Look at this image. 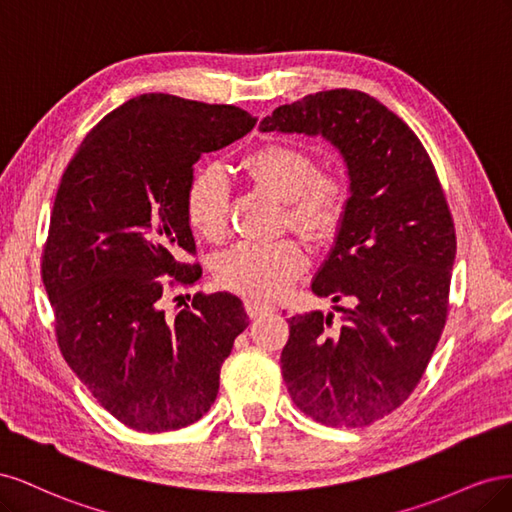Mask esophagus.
I'll return each mask as SVG.
<instances>
[{
	"label": "esophagus",
	"instance_id": "esophagus-1",
	"mask_svg": "<svg viewBox=\"0 0 512 512\" xmlns=\"http://www.w3.org/2000/svg\"><path fill=\"white\" fill-rule=\"evenodd\" d=\"M245 309H247V316H250V318H260V316L275 312V305H269L265 301H256V299H247Z\"/></svg>",
	"mask_w": 512,
	"mask_h": 512
}]
</instances>
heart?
<instances>
[{"label": "heart", "mask_w": 512, "mask_h": 512, "mask_svg": "<svg viewBox=\"0 0 512 512\" xmlns=\"http://www.w3.org/2000/svg\"><path fill=\"white\" fill-rule=\"evenodd\" d=\"M241 168L260 185L286 200L288 224L312 241L331 239L342 226L350 200L346 177L318 170L309 149L269 141L247 151ZM185 218L190 228L209 241H218L228 224V183L220 168L200 166L185 185ZM305 269V254L290 239L239 241L215 260L218 282L254 299L284 294Z\"/></svg>", "instance_id": "1"}]
</instances>
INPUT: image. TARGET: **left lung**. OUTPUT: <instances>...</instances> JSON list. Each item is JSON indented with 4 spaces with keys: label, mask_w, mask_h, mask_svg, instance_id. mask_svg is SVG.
<instances>
[{
    "label": "left lung",
    "mask_w": 512,
    "mask_h": 512,
    "mask_svg": "<svg viewBox=\"0 0 512 512\" xmlns=\"http://www.w3.org/2000/svg\"><path fill=\"white\" fill-rule=\"evenodd\" d=\"M260 128L327 136L348 164L352 196L312 290L354 307H339V327L292 316L280 361L303 414L367 427L412 395L448 318L457 237L442 183L408 123L365 91H318Z\"/></svg>",
    "instance_id": "8db88e82"
}]
</instances>
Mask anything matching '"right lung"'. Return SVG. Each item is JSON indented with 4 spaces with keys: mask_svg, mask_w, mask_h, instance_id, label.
Here are the masks:
<instances>
[{
    "mask_svg": "<svg viewBox=\"0 0 512 512\" xmlns=\"http://www.w3.org/2000/svg\"><path fill=\"white\" fill-rule=\"evenodd\" d=\"M232 104L143 94L108 113L61 175L42 250V282L66 363L119 423L143 433L188 427L220 389V369L250 324L228 292L168 290L203 277L185 185L203 153L256 126ZM179 299V297H175Z\"/></svg>",
    "mask_w": 512,
    "mask_h": 512,
    "instance_id": "add662e5",
    "label": "right lung"
}]
</instances>
